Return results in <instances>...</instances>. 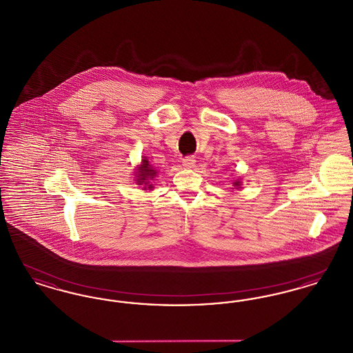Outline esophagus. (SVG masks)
I'll return each mask as SVG.
<instances>
[{
	"instance_id": "34e87169",
	"label": "esophagus",
	"mask_w": 353,
	"mask_h": 353,
	"mask_svg": "<svg viewBox=\"0 0 353 353\" xmlns=\"http://www.w3.org/2000/svg\"><path fill=\"white\" fill-rule=\"evenodd\" d=\"M183 165H184L185 168H193L196 165L194 157H190V156L185 157L184 160H183Z\"/></svg>"
}]
</instances>
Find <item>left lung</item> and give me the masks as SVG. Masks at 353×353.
Returning <instances> with one entry per match:
<instances>
[{"mask_svg": "<svg viewBox=\"0 0 353 353\" xmlns=\"http://www.w3.org/2000/svg\"><path fill=\"white\" fill-rule=\"evenodd\" d=\"M233 185H234L235 189H239V188H241V181H239V180H235Z\"/></svg>", "mask_w": 353, "mask_h": 353, "instance_id": "1", "label": "left lung"}]
</instances>
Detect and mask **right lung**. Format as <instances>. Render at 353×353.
<instances>
[{
	"label": "right lung",
	"mask_w": 353,
	"mask_h": 353,
	"mask_svg": "<svg viewBox=\"0 0 353 353\" xmlns=\"http://www.w3.org/2000/svg\"><path fill=\"white\" fill-rule=\"evenodd\" d=\"M156 169L150 165V161L147 157L141 160V164L136 169V184L143 185L144 190H152L153 185L151 184V180L156 177Z\"/></svg>",
	"instance_id": "obj_1"
}]
</instances>
